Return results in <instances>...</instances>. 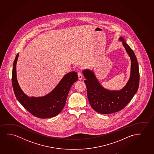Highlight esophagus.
<instances>
[{
	"instance_id": "34e87169",
	"label": "esophagus",
	"mask_w": 154,
	"mask_h": 154,
	"mask_svg": "<svg viewBox=\"0 0 154 154\" xmlns=\"http://www.w3.org/2000/svg\"><path fill=\"white\" fill-rule=\"evenodd\" d=\"M78 75L79 79V80H81L83 78L82 72H79Z\"/></svg>"
}]
</instances>
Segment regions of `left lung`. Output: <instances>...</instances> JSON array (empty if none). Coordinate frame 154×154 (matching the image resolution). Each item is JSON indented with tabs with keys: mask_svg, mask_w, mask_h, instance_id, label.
<instances>
[{
	"mask_svg": "<svg viewBox=\"0 0 154 154\" xmlns=\"http://www.w3.org/2000/svg\"><path fill=\"white\" fill-rule=\"evenodd\" d=\"M119 40L122 41L131 60L130 78L124 88L116 91L107 90L101 85L93 71L88 69L83 71L89 103L95 111L102 114L116 112L124 109L138 89L139 71L136 57L123 37H120Z\"/></svg>",
	"mask_w": 154,
	"mask_h": 154,
	"instance_id": "obj_1",
	"label": "left lung"
}]
</instances>
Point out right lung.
<instances>
[{
    "label": "right lung",
    "instance_id": "right-lung-1",
    "mask_svg": "<svg viewBox=\"0 0 154 154\" xmlns=\"http://www.w3.org/2000/svg\"><path fill=\"white\" fill-rule=\"evenodd\" d=\"M18 53L14 62L12 72V85L16 97L24 108L35 117L44 119L55 117L61 112L65 106L69 90L78 79L76 72L65 74L59 84L50 93L41 97H29L22 91L16 75Z\"/></svg>",
    "mask_w": 154,
    "mask_h": 154
}]
</instances>
